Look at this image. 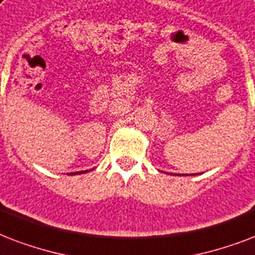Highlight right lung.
Instances as JSON below:
<instances>
[{
  "label": "right lung",
  "instance_id": "obj_1",
  "mask_svg": "<svg viewBox=\"0 0 255 255\" xmlns=\"http://www.w3.org/2000/svg\"><path fill=\"white\" fill-rule=\"evenodd\" d=\"M85 171H88V170H85ZM80 173H84V171H80ZM80 173H78V174H80ZM74 174H77V173H74Z\"/></svg>",
  "mask_w": 255,
  "mask_h": 255
}]
</instances>
